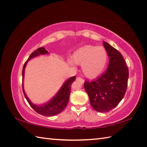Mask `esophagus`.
I'll use <instances>...</instances> for the list:
<instances>
[{"instance_id": "obj_1", "label": "esophagus", "mask_w": 147, "mask_h": 147, "mask_svg": "<svg viewBox=\"0 0 147 147\" xmlns=\"http://www.w3.org/2000/svg\"><path fill=\"white\" fill-rule=\"evenodd\" d=\"M76 81H78V82H80L82 83H83L84 82H85V80H84L83 78H80V77H78L76 78Z\"/></svg>"}]
</instances>
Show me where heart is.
Returning a JSON list of instances; mask_svg holds the SVG:
<instances>
[{
  "instance_id": "1",
  "label": "heart",
  "mask_w": 147,
  "mask_h": 147,
  "mask_svg": "<svg viewBox=\"0 0 147 147\" xmlns=\"http://www.w3.org/2000/svg\"><path fill=\"white\" fill-rule=\"evenodd\" d=\"M72 59L69 61L72 66H74L75 63L82 65L84 74L89 78H95L104 71L109 55L102 47L86 45L74 52Z\"/></svg>"
}]
</instances>
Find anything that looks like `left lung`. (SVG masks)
Instances as JSON below:
<instances>
[{
	"label": "left lung",
	"instance_id": "8db88e82",
	"mask_svg": "<svg viewBox=\"0 0 147 147\" xmlns=\"http://www.w3.org/2000/svg\"><path fill=\"white\" fill-rule=\"evenodd\" d=\"M103 45L109 57L107 69L96 80L84 83L90 105L98 112H107L116 107L125 95L129 78L122 54L108 43L104 42Z\"/></svg>",
	"mask_w": 147,
	"mask_h": 147
}]
</instances>
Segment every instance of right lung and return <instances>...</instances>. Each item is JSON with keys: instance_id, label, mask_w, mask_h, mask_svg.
<instances>
[{"instance_id": "obj_1", "label": "right lung", "mask_w": 147, "mask_h": 147, "mask_svg": "<svg viewBox=\"0 0 147 147\" xmlns=\"http://www.w3.org/2000/svg\"><path fill=\"white\" fill-rule=\"evenodd\" d=\"M49 54V52L46 51L44 47H40L36 51L33 52L28 59L24 63L23 71H22V76H23V80L24 78V69H25V67L28 61L30 60L35 57H36L39 55H44ZM76 79V76H73L69 78L66 82H65L63 85L62 86L61 89L59 90L57 94H56L54 97H53L51 100L48 102L47 103L41 105H37L33 104V103L31 102V101L26 96V93L24 92V88L23 86V91L24 93V96H25L26 99L27 100L28 102L29 103L31 107H32L34 110H35L37 113L41 114L42 115H45V116H52V115H57L59 113L64 110V109L66 107L67 105V103L69 100V95L71 93V86L72 83Z\"/></svg>"}]
</instances>
